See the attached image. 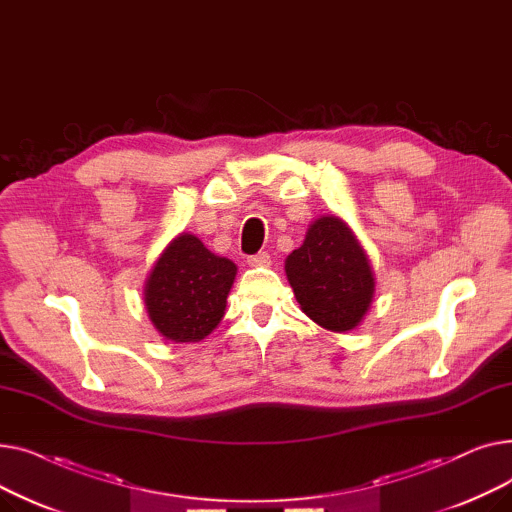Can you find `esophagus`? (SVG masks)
Returning a JSON list of instances; mask_svg holds the SVG:
<instances>
[{
	"mask_svg": "<svg viewBox=\"0 0 512 512\" xmlns=\"http://www.w3.org/2000/svg\"><path fill=\"white\" fill-rule=\"evenodd\" d=\"M249 265L251 267H270L272 265V257L267 253H257L253 257H249Z\"/></svg>",
	"mask_w": 512,
	"mask_h": 512,
	"instance_id": "obj_1",
	"label": "esophagus"
}]
</instances>
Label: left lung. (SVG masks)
I'll return each mask as SVG.
<instances>
[{"instance_id":"1","label":"left lung","mask_w":512,"mask_h":512,"mask_svg":"<svg viewBox=\"0 0 512 512\" xmlns=\"http://www.w3.org/2000/svg\"><path fill=\"white\" fill-rule=\"evenodd\" d=\"M303 313L330 332L355 330L371 307L375 278L361 242L338 215H319L284 263Z\"/></svg>"}]
</instances>
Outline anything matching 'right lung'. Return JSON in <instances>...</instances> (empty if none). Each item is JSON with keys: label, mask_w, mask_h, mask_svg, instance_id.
<instances>
[{"label": "right lung", "mask_w": 512, "mask_h": 512, "mask_svg": "<svg viewBox=\"0 0 512 512\" xmlns=\"http://www.w3.org/2000/svg\"><path fill=\"white\" fill-rule=\"evenodd\" d=\"M236 265L195 236L170 240L147 276L143 299L153 328L172 342H201L224 317Z\"/></svg>", "instance_id": "1"}]
</instances>
